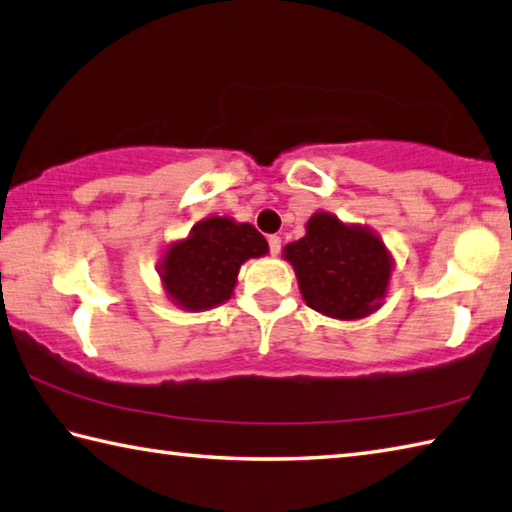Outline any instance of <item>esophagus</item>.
Returning a JSON list of instances; mask_svg holds the SVG:
<instances>
[{
	"instance_id": "34e87169",
	"label": "esophagus",
	"mask_w": 512,
	"mask_h": 512,
	"mask_svg": "<svg viewBox=\"0 0 512 512\" xmlns=\"http://www.w3.org/2000/svg\"><path fill=\"white\" fill-rule=\"evenodd\" d=\"M268 248H271V255H277L282 250V237L271 235L268 237Z\"/></svg>"
}]
</instances>
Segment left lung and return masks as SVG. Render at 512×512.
Listing matches in <instances>:
<instances>
[{
  "label": "left lung",
  "instance_id": "1",
  "mask_svg": "<svg viewBox=\"0 0 512 512\" xmlns=\"http://www.w3.org/2000/svg\"><path fill=\"white\" fill-rule=\"evenodd\" d=\"M304 302L338 320L374 313L387 293L392 257L374 232L315 212L306 235L284 248Z\"/></svg>",
  "mask_w": 512,
  "mask_h": 512
}]
</instances>
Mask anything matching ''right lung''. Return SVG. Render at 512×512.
<instances>
[{
    "mask_svg": "<svg viewBox=\"0 0 512 512\" xmlns=\"http://www.w3.org/2000/svg\"><path fill=\"white\" fill-rule=\"evenodd\" d=\"M268 253L262 232L230 217H210L190 230V237L165 250L159 273L167 297L188 311L224 304L237 284L241 264Z\"/></svg>",
    "mask_w": 512,
    "mask_h": 512,
    "instance_id": "add662e5",
    "label": "right lung"
}]
</instances>
